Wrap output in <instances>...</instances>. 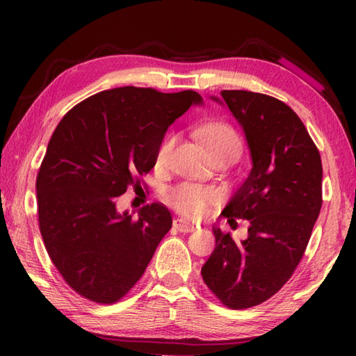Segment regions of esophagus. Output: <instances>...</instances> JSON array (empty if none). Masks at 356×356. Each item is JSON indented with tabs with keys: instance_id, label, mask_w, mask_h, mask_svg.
Instances as JSON below:
<instances>
[{
	"instance_id": "esophagus-1",
	"label": "esophagus",
	"mask_w": 356,
	"mask_h": 356,
	"mask_svg": "<svg viewBox=\"0 0 356 356\" xmlns=\"http://www.w3.org/2000/svg\"><path fill=\"white\" fill-rule=\"evenodd\" d=\"M174 227L177 229V231H180V232H191L193 227L188 221H185L184 218H176L174 220Z\"/></svg>"
}]
</instances>
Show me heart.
<instances>
[{
	"instance_id": "obj_1",
	"label": "heart",
	"mask_w": 356,
	"mask_h": 356,
	"mask_svg": "<svg viewBox=\"0 0 356 356\" xmlns=\"http://www.w3.org/2000/svg\"><path fill=\"white\" fill-rule=\"evenodd\" d=\"M197 135L206 144L212 159L215 156L227 155L242 150V141L231 125L225 122L202 124L197 129ZM177 136L174 134H166L159 143L155 150V166L166 168L170 165L171 154L176 146ZM220 200V193L212 186H204L196 184H180L174 186L166 195V201L177 212L184 213L190 218H201L207 213L209 207Z\"/></svg>"
}]
</instances>
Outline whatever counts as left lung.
<instances>
[{
  "instance_id": "left-lung-1",
  "label": "left lung",
  "mask_w": 356,
  "mask_h": 356,
  "mask_svg": "<svg viewBox=\"0 0 356 356\" xmlns=\"http://www.w3.org/2000/svg\"><path fill=\"white\" fill-rule=\"evenodd\" d=\"M212 100L242 125L252 161L221 215L250 227L242 242L213 227L215 250L201 273L222 305L245 309L273 297L303 257L322 207V160L284 102L250 91H221Z\"/></svg>"
}]
</instances>
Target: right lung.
<instances>
[{
	"label": "right lung",
	"mask_w": 356,
	"mask_h": 356,
	"mask_svg": "<svg viewBox=\"0 0 356 356\" xmlns=\"http://www.w3.org/2000/svg\"><path fill=\"white\" fill-rule=\"evenodd\" d=\"M195 91L174 94L125 86L75 105L48 143L35 182L39 227L64 281L95 303L127 293L172 226L163 204L134 218L116 197L155 166L166 130L191 105Z\"/></svg>",
	"instance_id": "right-lung-1"
}]
</instances>
